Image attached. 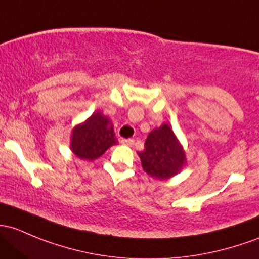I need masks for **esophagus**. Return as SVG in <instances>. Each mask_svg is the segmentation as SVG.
<instances>
[{
  "instance_id": "obj_1",
  "label": "esophagus",
  "mask_w": 259,
  "mask_h": 259,
  "mask_svg": "<svg viewBox=\"0 0 259 259\" xmlns=\"http://www.w3.org/2000/svg\"><path fill=\"white\" fill-rule=\"evenodd\" d=\"M120 143L124 144V145H127V146L134 145V140H133V139H121Z\"/></svg>"
}]
</instances>
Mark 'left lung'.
<instances>
[{
	"instance_id": "1",
	"label": "left lung",
	"mask_w": 259,
	"mask_h": 259,
	"mask_svg": "<svg viewBox=\"0 0 259 259\" xmlns=\"http://www.w3.org/2000/svg\"><path fill=\"white\" fill-rule=\"evenodd\" d=\"M139 156L145 172L157 180L178 174L185 161V152L167 124L152 130Z\"/></svg>"
}]
</instances>
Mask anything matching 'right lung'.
<instances>
[{
  "label": "right lung",
  "instance_id": "add662e5",
  "mask_svg": "<svg viewBox=\"0 0 259 259\" xmlns=\"http://www.w3.org/2000/svg\"><path fill=\"white\" fill-rule=\"evenodd\" d=\"M114 135L113 126H109V119L98 111L73 130L72 150L83 160L98 159L116 144Z\"/></svg>",
  "mask_w": 259,
  "mask_h": 259
}]
</instances>
